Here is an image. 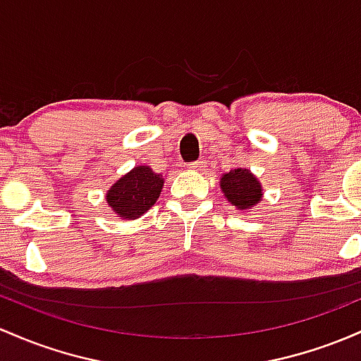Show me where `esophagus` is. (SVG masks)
Segmentation results:
<instances>
[{"mask_svg":"<svg viewBox=\"0 0 361 361\" xmlns=\"http://www.w3.org/2000/svg\"><path fill=\"white\" fill-rule=\"evenodd\" d=\"M190 168H192V169H200V168H205V161H204V159H200V161L192 162V164H190Z\"/></svg>","mask_w":361,"mask_h":361,"instance_id":"1","label":"esophagus"}]
</instances>
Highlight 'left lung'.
I'll return each mask as SVG.
<instances>
[{
  "instance_id": "left-lung-1",
  "label": "left lung",
  "mask_w": 361,
  "mask_h": 361,
  "mask_svg": "<svg viewBox=\"0 0 361 361\" xmlns=\"http://www.w3.org/2000/svg\"><path fill=\"white\" fill-rule=\"evenodd\" d=\"M221 188H223L228 202H231L236 209H241V211L253 207L262 199V187L248 169L238 168L223 174Z\"/></svg>"
}]
</instances>
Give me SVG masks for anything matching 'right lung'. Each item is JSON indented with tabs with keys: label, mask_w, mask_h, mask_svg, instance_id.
I'll return each instance as SVG.
<instances>
[{
	"label": "right lung",
	"mask_w": 361,
	"mask_h": 361,
	"mask_svg": "<svg viewBox=\"0 0 361 361\" xmlns=\"http://www.w3.org/2000/svg\"><path fill=\"white\" fill-rule=\"evenodd\" d=\"M162 183V174L149 166H137L111 187L106 200L123 219H133L156 204Z\"/></svg>",
	"instance_id": "obj_1"
}]
</instances>
